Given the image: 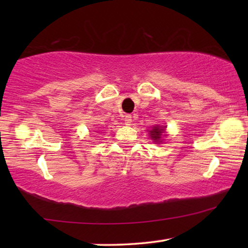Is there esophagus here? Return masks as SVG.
<instances>
[{
  "instance_id": "obj_1",
  "label": "esophagus",
  "mask_w": 248,
  "mask_h": 248,
  "mask_svg": "<svg viewBox=\"0 0 248 248\" xmlns=\"http://www.w3.org/2000/svg\"><path fill=\"white\" fill-rule=\"evenodd\" d=\"M124 122H125V125H131V123H132V116H131V115H125Z\"/></svg>"
}]
</instances>
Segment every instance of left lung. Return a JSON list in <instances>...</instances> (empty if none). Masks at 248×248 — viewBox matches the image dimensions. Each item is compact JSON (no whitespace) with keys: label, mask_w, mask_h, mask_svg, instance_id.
Returning <instances> with one entry per match:
<instances>
[{"label":"left lung","mask_w":248,"mask_h":248,"mask_svg":"<svg viewBox=\"0 0 248 248\" xmlns=\"http://www.w3.org/2000/svg\"><path fill=\"white\" fill-rule=\"evenodd\" d=\"M166 127V126H165ZM165 127H160V126H154L150 132V138L154 140V142H157V143H160L161 142V135L162 133H165Z\"/></svg>","instance_id":"left-lung-1"}]
</instances>
